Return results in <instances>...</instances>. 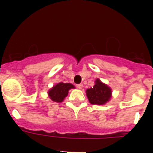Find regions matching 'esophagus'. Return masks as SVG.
<instances>
[{
    "label": "esophagus",
    "mask_w": 153,
    "mask_h": 153,
    "mask_svg": "<svg viewBox=\"0 0 153 153\" xmlns=\"http://www.w3.org/2000/svg\"><path fill=\"white\" fill-rule=\"evenodd\" d=\"M83 85L82 84V83H80V84H77V88H79V89H82L83 88Z\"/></svg>",
    "instance_id": "esophagus-1"
}]
</instances>
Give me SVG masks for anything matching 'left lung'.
I'll return each mask as SVG.
<instances>
[{
  "instance_id": "1",
  "label": "left lung",
  "mask_w": 153,
  "mask_h": 153,
  "mask_svg": "<svg viewBox=\"0 0 153 153\" xmlns=\"http://www.w3.org/2000/svg\"><path fill=\"white\" fill-rule=\"evenodd\" d=\"M86 95L89 102L93 105H105L112 97V90L106 83H102L99 79L95 80L93 88L86 90Z\"/></svg>"
}]
</instances>
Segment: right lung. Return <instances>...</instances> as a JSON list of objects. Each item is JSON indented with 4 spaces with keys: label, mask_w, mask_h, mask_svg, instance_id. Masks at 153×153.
<instances>
[{
    "label": "right lung",
    "mask_w": 153,
    "mask_h": 153,
    "mask_svg": "<svg viewBox=\"0 0 153 153\" xmlns=\"http://www.w3.org/2000/svg\"><path fill=\"white\" fill-rule=\"evenodd\" d=\"M75 87L70 83H58L55 84L51 88L48 90L47 94L51 101L55 102H62L68 96L69 90L74 88Z\"/></svg>",
    "instance_id": "right-lung-1"
}]
</instances>
